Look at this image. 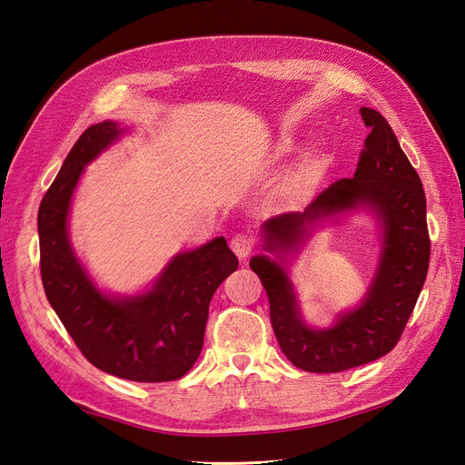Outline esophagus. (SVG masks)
Here are the masks:
<instances>
[{"label":"esophagus","mask_w":465,"mask_h":465,"mask_svg":"<svg viewBox=\"0 0 465 465\" xmlns=\"http://www.w3.org/2000/svg\"><path fill=\"white\" fill-rule=\"evenodd\" d=\"M231 248H232V252H234L238 258L244 260V258L250 256L252 248H254V238H252L250 234H244V232L234 234L232 241H231Z\"/></svg>","instance_id":"obj_1"}]
</instances>
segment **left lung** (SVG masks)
Segmentation results:
<instances>
[{
	"label": "left lung",
	"instance_id": "1",
	"mask_svg": "<svg viewBox=\"0 0 465 465\" xmlns=\"http://www.w3.org/2000/svg\"><path fill=\"white\" fill-rule=\"evenodd\" d=\"M369 137L353 178L333 182L304 207L262 224L265 254L250 260L270 299L279 347L306 372H341L384 357L396 347L425 285L430 258L427 200L420 178L380 112L362 106ZM364 210L377 223L381 254L363 301L328 329L303 320L288 277L286 258L300 251L312 228Z\"/></svg>",
	"mask_w": 465,
	"mask_h": 465
}]
</instances>
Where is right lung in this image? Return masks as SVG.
Segmentation results:
<instances>
[{
    "label": "right lung",
    "mask_w": 465,
    "mask_h": 465,
    "mask_svg": "<svg viewBox=\"0 0 465 465\" xmlns=\"http://www.w3.org/2000/svg\"><path fill=\"white\" fill-rule=\"evenodd\" d=\"M128 132L104 120L83 132L38 207L42 285L81 353L112 376L171 382L198 361L217 287L238 260L224 236L180 252L137 294H110L94 283L69 241V211L79 180L98 154Z\"/></svg>",
    "instance_id": "right-lung-1"
}]
</instances>
